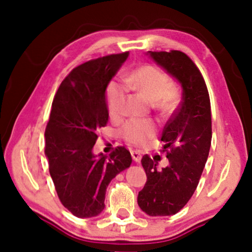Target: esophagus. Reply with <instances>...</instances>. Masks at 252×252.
Returning <instances> with one entry per match:
<instances>
[{
  "mask_svg": "<svg viewBox=\"0 0 252 252\" xmlns=\"http://www.w3.org/2000/svg\"><path fill=\"white\" fill-rule=\"evenodd\" d=\"M130 154H132V158L135 163H139V161L141 160V158H142V155H141L140 151H137V150H134Z\"/></svg>",
  "mask_w": 252,
  "mask_h": 252,
  "instance_id": "1",
  "label": "esophagus"
}]
</instances>
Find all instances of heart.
Here are the masks:
<instances>
[{
  "instance_id": "1",
  "label": "heart",
  "mask_w": 252,
  "mask_h": 252,
  "mask_svg": "<svg viewBox=\"0 0 252 252\" xmlns=\"http://www.w3.org/2000/svg\"><path fill=\"white\" fill-rule=\"evenodd\" d=\"M128 87L143 93L155 108L163 115L172 111L174 105L173 91L166 75L158 68L146 65L136 68L125 79ZM127 88L120 81H111L106 88V105L112 117L123 112ZM122 134L127 142L134 146H143L155 135V125L150 120H129L123 127Z\"/></svg>"
}]
</instances>
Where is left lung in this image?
I'll return each instance as SVG.
<instances>
[{"label": "left lung", "instance_id": "1", "mask_svg": "<svg viewBox=\"0 0 252 252\" xmlns=\"http://www.w3.org/2000/svg\"><path fill=\"white\" fill-rule=\"evenodd\" d=\"M147 55L181 85L182 97L161 134L168 165L159 170L148 155L141 159L147 182L137 204L148 216H173L194 194L208 160L211 105L204 79L187 55L178 50L148 51Z\"/></svg>", "mask_w": 252, "mask_h": 252}]
</instances>
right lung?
<instances>
[{"label":"right lung","mask_w":252,"mask_h":252,"mask_svg":"<svg viewBox=\"0 0 252 252\" xmlns=\"http://www.w3.org/2000/svg\"><path fill=\"white\" fill-rule=\"evenodd\" d=\"M128 55H110L73 68L51 105L44 154L62 204L78 218L98 216L109 184L132 164L124 147L109 156L93 153L98 129L109 119L106 87Z\"/></svg>","instance_id":"right-lung-1"}]
</instances>
